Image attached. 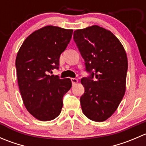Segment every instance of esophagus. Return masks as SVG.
Here are the masks:
<instances>
[{"label":"esophagus","mask_w":146,"mask_h":146,"mask_svg":"<svg viewBox=\"0 0 146 146\" xmlns=\"http://www.w3.org/2000/svg\"><path fill=\"white\" fill-rule=\"evenodd\" d=\"M70 80H71V82H72V84H73V85H76V84L78 82V79L74 78H70Z\"/></svg>","instance_id":"1"}]
</instances>
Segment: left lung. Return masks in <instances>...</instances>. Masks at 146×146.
<instances>
[{
    "label": "left lung",
    "instance_id": "obj_1",
    "mask_svg": "<svg viewBox=\"0 0 146 146\" xmlns=\"http://www.w3.org/2000/svg\"><path fill=\"white\" fill-rule=\"evenodd\" d=\"M73 40L89 73L81 79L82 111L90 120L104 121L117 110L125 94L126 51L112 32L98 25L74 31Z\"/></svg>",
    "mask_w": 146,
    "mask_h": 146
}]
</instances>
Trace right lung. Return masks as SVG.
I'll list each match as a JSON object with an SVG mask.
<instances>
[{"label": "right lung", "instance_id": "right-lung-1", "mask_svg": "<svg viewBox=\"0 0 146 146\" xmlns=\"http://www.w3.org/2000/svg\"><path fill=\"white\" fill-rule=\"evenodd\" d=\"M73 30L46 26L24 41L17 57V81L27 111L40 121H51L60 114L63 98L70 89L69 78L51 75L59 68V58L71 39Z\"/></svg>", "mask_w": 146, "mask_h": 146}]
</instances>
